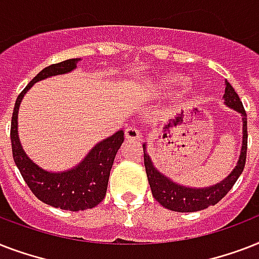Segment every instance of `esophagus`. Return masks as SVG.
Instances as JSON below:
<instances>
[{
	"label": "esophagus",
	"mask_w": 259,
	"mask_h": 259,
	"mask_svg": "<svg viewBox=\"0 0 259 259\" xmlns=\"http://www.w3.org/2000/svg\"><path fill=\"white\" fill-rule=\"evenodd\" d=\"M125 138L126 140H132V141H140L141 140V133L136 127H127L125 130Z\"/></svg>",
	"instance_id": "obj_1"
}]
</instances>
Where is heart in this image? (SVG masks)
I'll return each mask as SVG.
<instances>
[{"mask_svg": "<svg viewBox=\"0 0 259 259\" xmlns=\"http://www.w3.org/2000/svg\"><path fill=\"white\" fill-rule=\"evenodd\" d=\"M184 83L185 78L183 75H172V76L158 79L153 84V90L156 93H168V91H173L177 87L183 86Z\"/></svg>", "mask_w": 259, "mask_h": 259, "instance_id": "b5f03b06", "label": "heart"}]
</instances>
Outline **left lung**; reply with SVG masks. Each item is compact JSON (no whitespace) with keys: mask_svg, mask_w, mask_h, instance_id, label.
I'll return each instance as SVG.
<instances>
[{"mask_svg":"<svg viewBox=\"0 0 259 259\" xmlns=\"http://www.w3.org/2000/svg\"><path fill=\"white\" fill-rule=\"evenodd\" d=\"M223 101L227 107L235 110L242 115V148L235 168L229 173V176L225 177L217 184L204 187V188L179 184L154 166L152 158L146 152V142L142 145L146 176H148V181L152 189V195L162 207L170 211H177V212H196V211L207 208L209 205H215L227 195V192L233 188V185L238 180V177L243 172L246 152H247V117H246V111L238 94L227 80H226Z\"/></svg>","mask_w":259,"mask_h":259,"instance_id":"8db88e82","label":"left lung"}]
</instances>
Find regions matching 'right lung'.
<instances>
[{
    "label": "right lung",
    "mask_w": 259,
    "mask_h": 259,
    "mask_svg": "<svg viewBox=\"0 0 259 259\" xmlns=\"http://www.w3.org/2000/svg\"><path fill=\"white\" fill-rule=\"evenodd\" d=\"M82 59H68L40 71L22 90L14 105L10 126L13 160L24 180L37 199L48 205L68 211L94 208L103 199L114 158L123 142V130L98 142L78 165L62 172H52L37 165L22 149L18 137V109L25 94L34 83L56 75L68 74L78 67Z\"/></svg>",
    "instance_id": "right-lung-1"
}]
</instances>
